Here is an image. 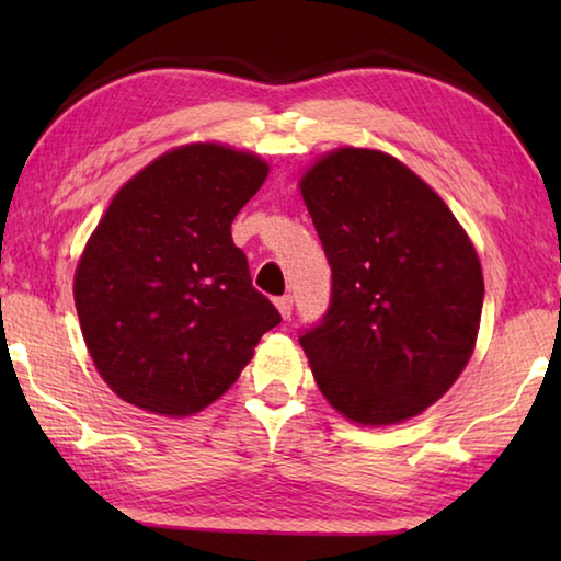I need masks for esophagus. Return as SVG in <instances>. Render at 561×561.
I'll return each instance as SVG.
<instances>
[{
	"label": "esophagus",
	"instance_id": "1",
	"mask_svg": "<svg viewBox=\"0 0 561 561\" xmlns=\"http://www.w3.org/2000/svg\"><path fill=\"white\" fill-rule=\"evenodd\" d=\"M274 301H277V309H279V314H282L284 319H291V307H294V299H291V294H284V297L274 299Z\"/></svg>",
	"mask_w": 561,
	"mask_h": 561
}]
</instances>
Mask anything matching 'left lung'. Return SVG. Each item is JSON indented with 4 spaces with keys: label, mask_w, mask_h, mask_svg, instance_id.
Masks as SVG:
<instances>
[{
    "label": "left lung",
    "mask_w": 561,
    "mask_h": 561,
    "mask_svg": "<svg viewBox=\"0 0 561 561\" xmlns=\"http://www.w3.org/2000/svg\"><path fill=\"white\" fill-rule=\"evenodd\" d=\"M331 267L327 314L304 329L319 391L364 425L413 417L455 383L485 284L462 227L396 158L341 148L301 178Z\"/></svg>",
    "instance_id": "left-lung-1"
}]
</instances>
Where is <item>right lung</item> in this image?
<instances>
[{"label":"right lung","instance_id":"obj_1","mask_svg":"<svg viewBox=\"0 0 561 561\" xmlns=\"http://www.w3.org/2000/svg\"><path fill=\"white\" fill-rule=\"evenodd\" d=\"M267 173L257 156L195 144L153 160L111 201L73 299L93 364L123 401L203 411L282 321L230 232Z\"/></svg>","mask_w":561,"mask_h":561}]
</instances>
